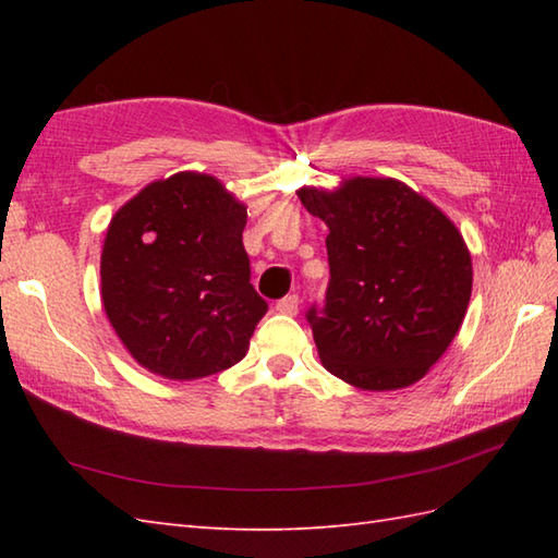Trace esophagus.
Instances as JSON below:
<instances>
[{
    "mask_svg": "<svg viewBox=\"0 0 558 558\" xmlns=\"http://www.w3.org/2000/svg\"><path fill=\"white\" fill-rule=\"evenodd\" d=\"M276 310L280 314L294 316V314H298V310H300V298H298V294H288V298H282V300L276 302Z\"/></svg>",
    "mask_w": 558,
    "mask_h": 558,
    "instance_id": "1",
    "label": "esophagus"
}]
</instances>
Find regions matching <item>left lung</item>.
Segmentation results:
<instances>
[{
    "instance_id": "8db88e82",
    "label": "left lung",
    "mask_w": 558,
    "mask_h": 558,
    "mask_svg": "<svg viewBox=\"0 0 558 558\" xmlns=\"http://www.w3.org/2000/svg\"><path fill=\"white\" fill-rule=\"evenodd\" d=\"M298 196L330 230L326 298L306 312L324 366L364 390L420 381L468 312L462 234L398 180L354 177L336 192L304 186Z\"/></svg>"
}]
</instances>
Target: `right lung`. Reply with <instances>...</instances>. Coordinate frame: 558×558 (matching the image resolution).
Returning <instances> with one entry per match:
<instances>
[{
	"label": "right lung",
	"mask_w": 558,
	"mask_h": 558,
	"mask_svg": "<svg viewBox=\"0 0 558 558\" xmlns=\"http://www.w3.org/2000/svg\"><path fill=\"white\" fill-rule=\"evenodd\" d=\"M246 208L216 177L180 172L114 213L100 258L102 306L132 357L165 378L230 369L268 302L242 244Z\"/></svg>",
	"instance_id": "add662e5"
}]
</instances>
